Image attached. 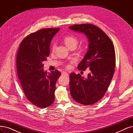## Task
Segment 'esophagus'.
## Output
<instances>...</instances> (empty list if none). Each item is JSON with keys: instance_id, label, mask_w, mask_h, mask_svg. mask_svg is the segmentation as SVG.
Returning <instances> with one entry per match:
<instances>
[{"instance_id": "esophagus-1", "label": "esophagus", "mask_w": 133, "mask_h": 133, "mask_svg": "<svg viewBox=\"0 0 133 133\" xmlns=\"http://www.w3.org/2000/svg\"><path fill=\"white\" fill-rule=\"evenodd\" d=\"M62 75H65V76H68V74L67 72H65V71H63L62 72Z\"/></svg>"}]
</instances>
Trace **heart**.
I'll use <instances>...</instances> for the list:
<instances>
[{"label": "heart", "instance_id": "1", "mask_svg": "<svg viewBox=\"0 0 133 133\" xmlns=\"http://www.w3.org/2000/svg\"><path fill=\"white\" fill-rule=\"evenodd\" d=\"M64 41L65 45L68 48L71 46V45H76V44H77V39L76 37H74V36H66V37H65L64 39ZM55 47H56V45H55L54 43H53L52 45V49L54 50L55 49ZM70 66V65H68V68H69Z\"/></svg>", "mask_w": 133, "mask_h": 133}]
</instances>
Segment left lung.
<instances>
[{
    "label": "left lung",
    "instance_id": "8db88e82",
    "mask_svg": "<svg viewBox=\"0 0 133 133\" xmlns=\"http://www.w3.org/2000/svg\"><path fill=\"white\" fill-rule=\"evenodd\" d=\"M72 31L84 34L89 41L88 49L77 68L91 70L87 78L80 74H70V91L72 98L82 104L91 105L101 99L112 79L116 66L114 45L98 27L92 24L74 25Z\"/></svg>",
    "mask_w": 133,
    "mask_h": 133
}]
</instances>
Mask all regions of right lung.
Returning a JSON list of instances; mask_svg holds the SVG:
<instances>
[{"mask_svg": "<svg viewBox=\"0 0 133 133\" xmlns=\"http://www.w3.org/2000/svg\"><path fill=\"white\" fill-rule=\"evenodd\" d=\"M60 28L40 30L22 41L16 56L19 79L27 98L35 106L46 108L53 103L56 84L61 76L56 70L44 71L43 62L47 60L50 44Z\"/></svg>", "mask_w": 133, "mask_h": 133, "instance_id": "add662e5", "label": "right lung"}]
</instances>
